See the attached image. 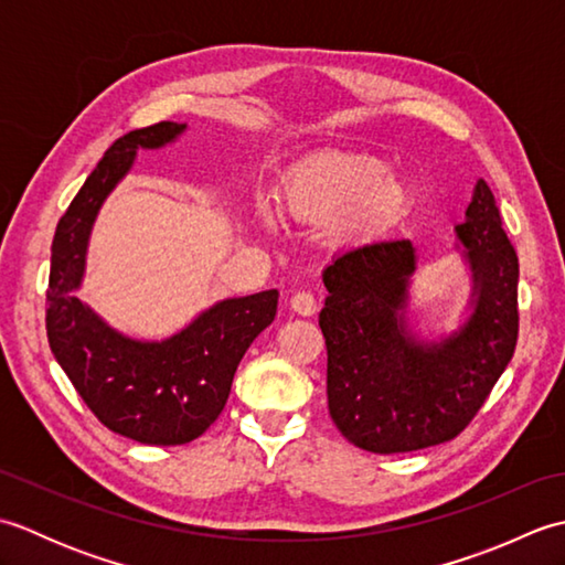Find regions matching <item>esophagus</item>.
<instances>
[{"mask_svg": "<svg viewBox=\"0 0 565 565\" xmlns=\"http://www.w3.org/2000/svg\"><path fill=\"white\" fill-rule=\"evenodd\" d=\"M291 308H294V313L303 316V318H310V316L318 313V301H316L313 294L298 291V294L291 296Z\"/></svg>", "mask_w": 565, "mask_h": 565, "instance_id": "obj_1", "label": "esophagus"}]
</instances>
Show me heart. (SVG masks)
<instances>
[{
  "mask_svg": "<svg viewBox=\"0 0 565 565\" xmlns=\"http://www.w3.org/2000/svg\"><path fill=\"white\" fill-rule=\"evenodd\" d=\"M281 206L294 218L330 221L342 213L347 235L383 231L411 206V186L369 152H328L284 179Z\"/></svg>",
  "mask_w": 565,
  "mask_h": 565,
  "instance_id": "b5f03b06",
  "label": "heart"
}]
</instances>
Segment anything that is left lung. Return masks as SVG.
Instances as JSON below:
<instances>
[{"label":"left lung","mask_w":565,"mask_h":565,"mask_svg":"<svg viewBox=\"0 0 565 565\" xmlns=\"http://www.w3.org/2000/svg\"><path fill=\"white\" fill-rule=\"evenodd\" d=\"M454 233L471 291L456 328L439 334H423L413 318L411 239L347 247L322 269L328 407L359 449L401 454L454 439L514 354L520 262L483 179Z\"/></svg>","instance_id":"8db88e82"}]
</instances>
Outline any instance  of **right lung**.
I'll use <instances>...</instances> for the list:
<instances>
[{
  "instance_id": "right-lung-1",
  "label": "right lung",
  "mask_w": 565,
  "mask_h": 565,
  "mask_svg": "<svg viewBox=\"0 0 565 565\" xmlns=\"http://www.w3.org/2000/svg\"><path fill=\"white\" fill-rule=\"evenodd\" d=\"M162 121L130 130L104 152L57 223L47 281V342L89 411L116 435L154 447L201 437L225 407L239 359L271 326L279 291L215 301L162 340H140L111 328L77 298L97 215L138 150H162L186 134Z\"/></svg>"
}]
</instances>
